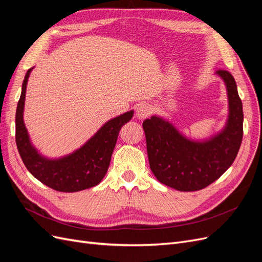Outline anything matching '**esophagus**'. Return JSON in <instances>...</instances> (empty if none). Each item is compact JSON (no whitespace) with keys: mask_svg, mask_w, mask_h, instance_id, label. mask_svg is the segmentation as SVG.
Here are the masks:
<instances>
[{"mask_svg":"<svg viewBox=\"0 0 262 262\" xmlns=\"http://www.w3.org/2000/svg\"><path fill=\"white\" fill-rule=\"evenodd\" d=\"M152 112H153L152 106L148 105V104H145V102H143V104H140L138 106V108H137V117L139 119H145V118L150 116Z\"/></svg>","mask_w":262,"mask_h":262,"instance_id":"obj_1","label":"esophagus"}]
</instances>
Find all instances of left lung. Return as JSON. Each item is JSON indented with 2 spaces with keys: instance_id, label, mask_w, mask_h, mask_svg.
I'll use <instances>...</instances> for the list:
<instances>
[{
  "instance_id": "8db88e82",
  "label": "left lung",
  "mask_w": 262,
  "mask_h": 262,
  "mask_svg": "<svg viewBox=\"0 0 262 262\" xmlns=\"http://www.w3.org/2000/svg\"><path fill=\"white\" fill-rule=\"evenodd\" d=\"M216 74L228 97L225 128L205 141L189 140L169 121L153 116L143 121L150 170L162 184L179 191H196L211 185L231 167L243 140V104L233 75Z\"/></svg>"
}]
</instances>
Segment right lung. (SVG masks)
Masks as SVG:
<instances>
[{
  "instance_id": "obj_1",
  "label": "right lung",
  "mask_w": 262,
  "mask_h": 262,
  "mask_svg": "<svg viewBox=\"0 0 262 262\" xmlns=\"http://www.w3.org/2000/svg\"><path fill=\"white\" fill-rule=\"evenodd\" d=\"M31 70L27 71L24 78L15 118V140L23 163L35 178L57 191L76 192L97 186L108 170L119 131L123 124L131 120L133 110L106 122L94 137L72 154L58 160H49L39 154L30 143L23 119L26 86Z\"/></svg>"
}]
</instances>
